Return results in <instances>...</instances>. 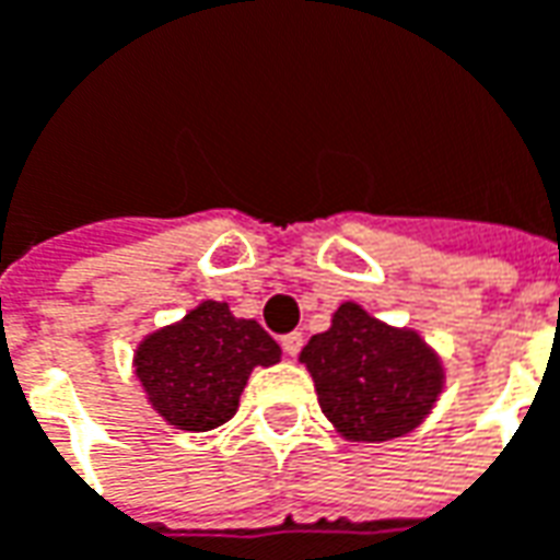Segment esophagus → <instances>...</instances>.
Returning a JSON list of instances; mask_svg holds the SVG:
<instances>
[{
	"label": "esophagus",
	"instance_id": "obj_1",
	"mask_svg": "<svg viewBox=\"0 0 560 560\" xmlns=\"http://www.w3.org/2000/svg\"><path fill=\"white\" fill-rule=\"evenodd\" d=\"M281 348L288 357H296V353L303 351V332H288V336H281Z\"/></svg>",
	"mask_w": 560,
	"mask_h": 560
}]
</instances>
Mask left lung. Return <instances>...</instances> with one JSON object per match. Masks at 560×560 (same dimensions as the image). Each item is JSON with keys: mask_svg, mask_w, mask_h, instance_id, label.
I'll use <instances>...</instances> for the list:
<instances>
[{"mask_svg": "<svg viewBox=\"0 0 560 560\" xmlns=\"http://www.w3.org/2000/svg\"><path fill=\"white\" fill-rule=\"evenodd\" d=\"M317 401L348 441H393L413 432L444 389V365L413 329L389 327L363 305L341 303L332 327L300 353Z\"/></svg>", "mask_w": 560, "mask_h": 560, "instance_id": "obj_1", "label": "left lung"}]
</instances>
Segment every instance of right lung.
<instances>
[{
    "instance_id": "right-lung-1",
    "label": "right lung",
    "mask_w": 560,
    "mask_h": 560,
    "mask_svg": "<svg viewBox=\"0 0 560 560\" xmlns=\"http://www.w3.org/2000/svg\"><path fill=\"white\" fill-rule=\"evenodd\" d=\"M281 348L257 320L203 300L183 320L155 329L135 353L149 405L183 432H209L240 408L255 365H276Z\"/></svg>"
}]
</instances>
